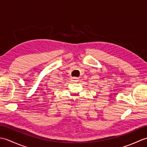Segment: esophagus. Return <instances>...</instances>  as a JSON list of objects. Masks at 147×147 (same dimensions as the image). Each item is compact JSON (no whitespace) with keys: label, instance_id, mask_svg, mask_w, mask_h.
<instances>
[{"label":"esophagus","instance_id":"34e87169","mask_svg":"<svg viewBox=\"0 0 147 147\" xmlns=\"http://www.w3.org/2000/svg\"><path fill=\"white\" fill-rule=\"evenodd\" d=\"M78 80H79V78H77V77H73V78H72V81H73V82H78Z\"/></svg>","mask_w":147,"mask_h":147}]
</instances>
